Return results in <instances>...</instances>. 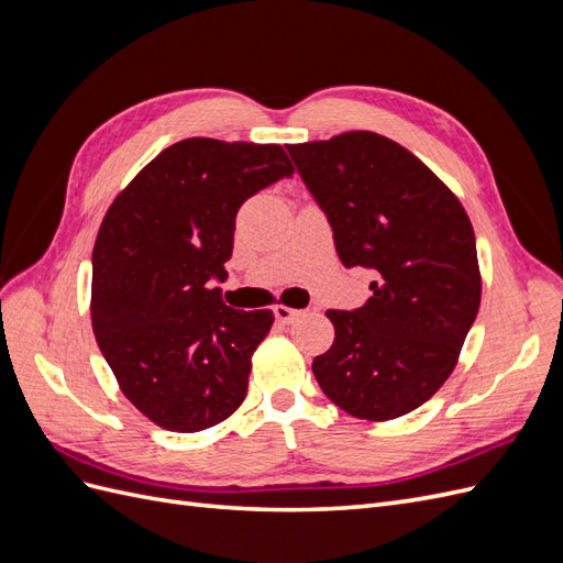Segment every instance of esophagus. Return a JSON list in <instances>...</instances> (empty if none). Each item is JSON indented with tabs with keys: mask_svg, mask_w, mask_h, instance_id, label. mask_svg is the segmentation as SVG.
Segmentation results:
<instances>
[{
	"mask_svg": "<svg viewBox=\"0 0 563 563\" xmlns=\"http://www.w3.org/2000/svg\"><path fill=\"white\" fill-rule=\"evenodd\" d=\"M275 317L279 323H294L300 317V310L286 308V305H275Z\"/></svg>",
	"mask_w": 563,
	"mask_h": 563,
	"instance_id": "1",
	"label": "esophagus"
}]
</instances>
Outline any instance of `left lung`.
<instances>
[{"mask_svg": "<svg viewBox=\"0 0 563 563\" xmlns=\"http://www.w3.org/2000/svg\"><path fill=\"white\" fill-rule=\"evenodd\" d=\"M286 150L327 213L340 263L373 272L366 305L327 312L335 340L312 362L314 378L354 418L411 413L446 383L479 312L482 277L463 203L378 133Z\"/></svg>", "mask_w": 563, "mask_h": 563, "instance_id": "8db88e82", "label": "left lung"}]
</instances>
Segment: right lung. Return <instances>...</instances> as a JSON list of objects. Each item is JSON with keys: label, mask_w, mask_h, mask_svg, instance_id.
<instances>
[{"label": "right lung", "mask_w": 563, "mask_h": 563, "mask_svg": "<svg viewBox=\"0 0 563 563\" xmlns=\"http://www.w3.org/2000/svg\"><path fill=\"white\" fill-rule=\"evenodd\" d=\"M294 166L282 145L187 139L112 201L93 246L91 323L126 399L159 428L199 432L246 397L275 314L228 308L234 220Z\"/></svg>", "instance_id": "1"}]
</instances>
